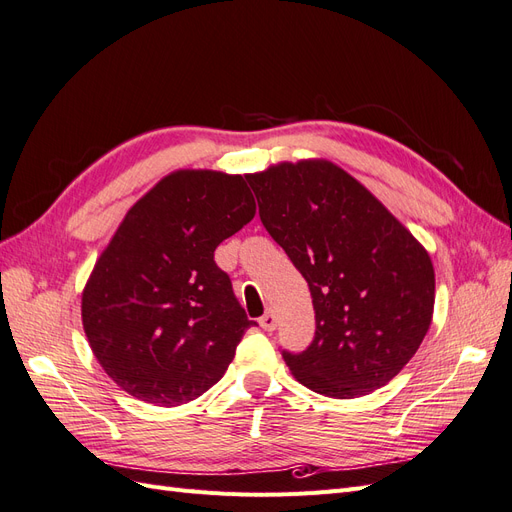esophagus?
Here are the masks:
<instances>
[{
	"mask_svg": "<svg viewBox=\"0 0 512 512\" xmlns=\"http://www.w3.org/2000/svg\"><path fill=\"white\" fill-rule=\"evenodd\" d=\"M258 322H260V327L265 329V331H273V329L277 327V320H275V314H273V312H265Z\"/></svg>",
	"mask_w": 512,
	"mask_h": 512,
	"instance_id": "obj_1",
	"label": "esophagus"
}]
</instances>
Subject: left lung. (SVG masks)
Returning <instances> with one entry per match:
<instances>
[{
    "label": "left lung",
    "instance_id": "left-lung-1",
    "mask_svg": "<svg viewBox=\"0 0 512 512\" xmlns=\"http://www.w3.org/2000/svg\"><path fill=\"white\" fill-rule=\"evenodd\" d=\"M262 226L312 292L316 335L282 350L314 393L352 399L393 380L429 331L436 275L425 247L346 170L282 162L245 177Z\"/></svg>",
    "mask_w": 512,
    "mask_h": 512
}]
</instances>
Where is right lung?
Here are the masks:
<instances>
[{
    "label": "right lung",
    "instance_id": "1",
    "mask_svg": "<svg viewBox=\"0 0 512 512\" xmlns=\"http://www.w3.org/2000/svg\"><path fill=\"white\" fill-rule=\"evenodd\" d=\"M241 175L177 170L138 200L83 290V329L117 386L181 406L218 382L256 322L213 252L254 218Z\"/></svg>",
    "mask_w": 512,
    "mask_h": 512
}]
</instances>
